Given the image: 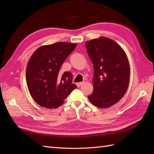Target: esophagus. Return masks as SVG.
Segmentation results:
<instances>
[{
    "label": "esophagus",
    "instance_id": "obj_1",
    "mask_svg": "<svg viewBox=\"0 0 154 154\" xmlns=\"http://www.w3.org/2000/svg\"><path fill=\"white\" fill-rule=\"evenodd\" d=\"M85 82H79V83H77V85L78 86V87H80L81 85H82Z\"/></svg>",
    "mask_w": 154,
    "mask_h": 154
}]
</instances>
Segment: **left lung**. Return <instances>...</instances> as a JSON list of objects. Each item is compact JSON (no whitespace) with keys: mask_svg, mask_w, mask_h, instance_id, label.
<instances>
[{"mask_svg":"<svg viewBox=\"0 0 154 154\" xmlns=\"http://www.w3.org/2000/svg\"><path fill=\"white\" fill-rule=\"evenodd\" d=\"M94 67L93 92L88 96L93 105L106 109L125 94L130 81V65L123 49L106 37L85 42Z\"/></svg>","mask_w":154,"mask_h":154,"instance_id":"8db88e82","label":"left lung"}]
</instances>
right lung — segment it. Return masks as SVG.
I'll return each instance as SVG.
<instances>
[{"mask_svg": "<svg viewBox=\"0 0 154 154\" xmlns=\"http://www.w3.org/2000/svg\"><path fill=\"white\" fill-rule=\"evenodd\" d=\"M76 46L73 43L57 42L41 46L32 54L26 79L30 95L39 105L56 109L77 88L72 83L71 73L60 72L61 65Z\"/></svg>", "mask_w": 154, "mask_h": 154, "instance_id": "right-lung-1", "label": "right lung"}]
</instances>
